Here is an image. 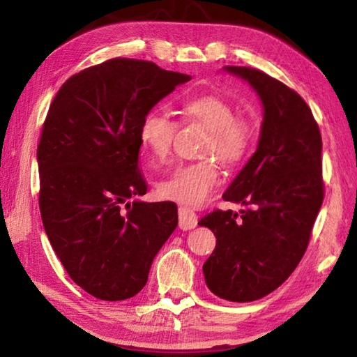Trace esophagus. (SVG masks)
Instances as JSON below:
<instances>
[{"label": "esophagus", "instance_id": "esophagus-1", "mask_svg": "<svg viewBox=\"0 0 357 357\" xmlns=\"http://www.w3.org/2000/svg\"><path fill=\"white\" fill-rule=\"evenodd\" d=\"M198 223V217L190 208L181 206L179 208V228L181 229H192Z\"/></svg>", "mask_w": 357, "mask_h": 357}]
</instances>
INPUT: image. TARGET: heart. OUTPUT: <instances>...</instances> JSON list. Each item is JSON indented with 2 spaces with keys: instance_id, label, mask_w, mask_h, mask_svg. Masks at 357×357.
<instances>
[{
  "instance_id": "1",
  "label": "heart",
  "mask_w": 357,
  "mask_h": 357,
  "mask_svg": "<svg viewBox=\"0 0 357 357\" xmlns=\"http://www.w3.org/2000/svg\"><path fill=\"white\" fill-rule=\"evenodd\" d=\"M183 113L209 130L204 154H214L222 164L234 165L249 153L253 129L247 121L236 118V110L228 100L219 96H202L187 100ZM174 130L176 124L164 113L149 112L142 119L138 135L155 160H165L170 155ZM219 181L215 162L206 159L176 167L170 176L157 181L155 187L165 200L198 206L213 195Z\"/></svg>"
}]
</instances>
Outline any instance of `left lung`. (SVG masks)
<instances>
[{"label":"left lung","mask_w":357,"mask_h":357,"mask_svg":"<svg viewBox=\"0 0 357 357\" xmlns=\"http://www.w3.org/2000/svg\"><path fill=\"white\" fill-rule=\"evenodd\" d=\"M223 70L250 84L263 121L255 153L222 195L249 208L198 222L215 236L203 274L219 298L252 302L279 288L304 255L323 203V143L310 108L287 84L257 69Z\"/></svg>","instance_id":"left-lung-1"}]
</instances>
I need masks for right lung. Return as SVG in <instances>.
Wrapping results in <instances>:
<instances>
[{"instance_id": "obj_1", "label": "right lung", "mask_w": 357, "mask_h": 357, "mask_svg": "<svg viewBox=\"0 0 357 357\" xmlns=\"http://www.w3.org/2000/svg\"><path fill=\"white\" fill-rule=\"evenodd\" d=\"M190 78L114 58L70 77L52 102L38 146L42 223L70 279L94 298L142 291L178 227L174 203L132 198L146 193L142 119Z\"/></svg>"}]
</instances>
